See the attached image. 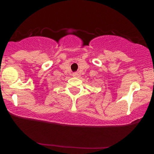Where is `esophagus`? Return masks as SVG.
I'll return each mask as SVG.
<instances>
[{
	"label": "esophagus",
	"mask_w": 154,
	"mask_h": 154,
	"mask_svg": "<svg viewBox=\"0 0 154 154\" xmlns=\"http://www.w3.org/2000/svg\"><path fill=\"white\" fill-rule=\"evenodd\" d=\"M73 77H79V75L78 73H74L73 74Z\"/></svg>",
	"instance_id": "obj_1"
}]
</instances>
